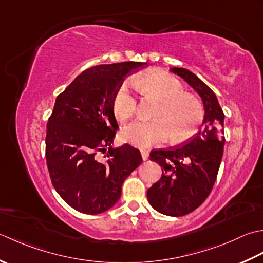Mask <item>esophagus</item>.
Here are the masks:
<instances>
[{
	"instance_id": "1",
	"label": "esophagus",
	"mask_w": 263,
	"mask_h": 263,
	"mask_svg": "<svg viewBox=\"0 0 263 263\" xmlns=\"http://www.w3.org/2000/svg\"><path fill=\"white\" fill-rule=\"evenodd\" d=\"M141 154H142V159L144 160V161L148 159V152L146 151V149H141Z\"/></svg>"
}]
</instances>
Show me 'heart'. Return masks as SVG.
<instances>
[{
  "instance_id": "heart-1",
  "label": "heart",
  "mask_w": 263,
  "mask_h": 263,
  "mask_svg": "<svg viewBox=\"0 0 263 263\" xmlns=\"http://www.w3.org/2000/svg\"><path fill=\"white\" fill-rule=\"evenodd\" d=\"M142 95L159 99L153 120H136L121 130V139L138 147H149L173 136L179 143L194 136L202 125L204 111L195 95L183 92L178 79L165 72L153 71L133 79ZM116 119L125 122L135 115L137 98L129 83H122L112 99Z\"/></svg>"
}]
</instances>
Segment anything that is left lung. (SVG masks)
Instances as JSON below:
<instances>
[{
    "label": "left lung",
    "instance_id": "obj_1",
    "mask_svg": "<svg viewBox=\"0 0 263 263\" xmlns=\"http://www.w3.org/2000/svg\"><path fill=\"white\" fill-rule=\"evenodd\" d=\"M171 71L200 94L205 109L201 129L184 145L149 153L162 175L147 190V200L165 216L181 217L199 208L212 191L223 154L224 115L212 89L184 68Z\"/></svg>",
    "mask_w": 263,
    "mask_h": 263
}]
</instances>
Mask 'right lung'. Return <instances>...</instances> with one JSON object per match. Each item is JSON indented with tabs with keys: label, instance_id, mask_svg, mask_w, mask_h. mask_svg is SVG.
<instances>
[{
	"label": "right lung",
	"instance_id": "1",
	"mask_svg": "<svg viewBox=\"0 0 263 263\" xmlns=\"http://www.w3.org/2000/svg\"><path fill=\"white\" fill-rule=\"evenodd\" d=\"M145 62L100 64L83 71L58 95L46 126L50 178L67 204L98 214L120 199L124 180L142 163L129 144L112 148L118 126L112 99L124 79ZM106 153L104 159L98 153Z\"/></svg>",
	"mask_w": 263,
	"mask_h": 263
}]
</instances>
